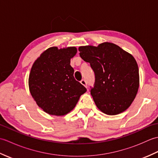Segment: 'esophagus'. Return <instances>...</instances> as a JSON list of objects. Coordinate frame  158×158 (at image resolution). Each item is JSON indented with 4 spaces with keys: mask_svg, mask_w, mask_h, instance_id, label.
I'll use <instances>...</instances> for the list:
<instances>
[{
    "mask_svg": "<svg viewBox=\"0 0 158 158\" xmlns=\"http://www.w3.org/2000/svg\"><path fill=\"white\" fill-rule=\"evenodd\" d=\"M81 84L83 85H84L85 88H87V82L85 81L84 79H82L81 81Z\"/></svg>",
    "mask_w": 158,
    "mask_h": 158,
    "instance_id": "obj_1",
    "label": "esophagus"
}]
</instances>
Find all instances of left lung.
I'll return each instance as SVG.
<instances>
[{
	"label": "left lung",
	"instance_id": "obj_1",
	"mask_svg": "<svg viewBox=\"0 0 158 158\" xmlns=\"http://www.w3.org/2000/svg\"><path fill=\"white\" fill-rule=\"evenodd\" d=\"M79 55L90 64L95 85L90 91L100 111L115 115L125 111L138 92L140 80L135 58L119 46L104 42L98 46L79 48Z\"/></svg>",
	"mask_w": 158,
	"mask_h": 158
}]
</instances>
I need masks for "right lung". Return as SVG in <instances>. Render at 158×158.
<instances>
[{
  "mask_svg": "<svg viewBox=\"0 0 158 158\" xmlns=\"http://www.w3.org/2000/svg\"><path fill=\"white\" fill-rule=\"evenodd\" d=\"M77 52L75 47H51L33 63L29 74V90L36 105L46 113L66 115L87 91L74 78V69L70 65Z\"/></svg>",
  "mask_w": 158,
  "mask_h": 158,
  "instance_id": "add662e5",
  "label": "right lung"
}]
</instances>
